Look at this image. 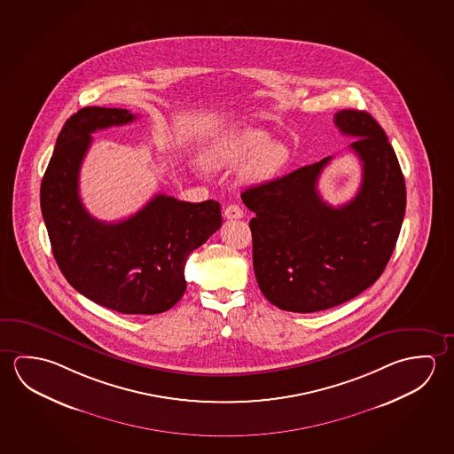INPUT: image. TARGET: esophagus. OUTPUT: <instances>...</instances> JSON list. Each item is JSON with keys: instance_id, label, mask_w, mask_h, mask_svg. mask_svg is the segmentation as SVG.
I'll return each mask as SVG.
<instances>
[{"instance_id": "esophagus-1", "label": "esophagus", "mask_w": 454, "mask_h": 454, "mask_svg": "<svg viewBox=\"0 0 454 454\" xmlns=\"http://www.w3.org/2000/svg\"><path fill=\"white\" fill-rule=\"evenodd\" d=\"M224 218H228V220H239V218H242L244 216V210L236 206V204H231L228 207L224 208Z\"/></svg>"}]
</instances>
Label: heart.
<instances>
[{"instance_id":"b5f03b06","label":"heart","mask_w":454,"mask_h":454,"mask_svg":"<svg viewBox=\"0 0 454 454\" xmlns=\"http://www.w3.org/2000/svg\"><path fill=\"white\" fill-rule=\"evenodd\" d=\"M244 177L253 184H262L278 177L288 166L291 153L283 142L269 139L260 129H236L210 142L204 161L208 168H234L244 163Z\"/></svg>"}]
</instances>
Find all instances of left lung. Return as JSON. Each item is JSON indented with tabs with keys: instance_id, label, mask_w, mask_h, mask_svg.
<instances>
[{
	"instance_id": "obj_1",
	"label": "left lung",
	"mask_w": 454,
	"mask_h": 454,
	"mask_svg": "<svg viewBox=\"0 0 454 454\" xmlns=\"http://www.w3.org/2000/svg\"><path fill=\"white\" fill-rule=\"evenodd\" d=\"M335 127L356 141L363 164L356 196L339 207L317 184L333 156L242 193L250 220L253 269L264 298L286 312L326 310L379 280L405 215V182L387 136L371 114L345 109Z\"/></svg>"
}]
</instances>
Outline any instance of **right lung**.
<instances>
[{"label":"right lung","instance_id":"obj_1","mask_svg":"<svg viewBox=\"0 0 454 454\" xmlns=\"http://www.w3.org/2000/svg\"><path fill=\"white\" fill-rule=\"evenodd\" d=\"M127 109L83 107L67 120L41 184V210L61 274L85 298L127 315H155L186 290L188 254L222 226L220 204L156 194L127 220L90 215L79 196V172L91 133L127 125Z\"/></svg>","mask_w":454,"mask_h":454}]
</instances>
